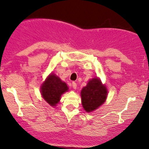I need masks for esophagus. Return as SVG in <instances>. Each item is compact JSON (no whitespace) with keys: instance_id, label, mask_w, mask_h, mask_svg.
Segmentation results:
<instances>
[{"instance_id":"34e87169","label":"esophagus","mask_w":149,"mask_h":149,"mask_svg":"<svg viewBox=\"0 0 149 149\" xmlns=\"http://www.w3.org/2000/svg\"><path fill=\"white\" fill-rule=\"evenodd\" d=\"M72 87H73V89H76L77 88V84L76 83H75V82H73V83H72Z\"/></svg>"}]
</instances>
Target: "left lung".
<instances>
[{
    "label": "left lung",
    "instance_id": "8db88e82",
    "mask_svg": "<svg viewBox=\"0 0 149 149\" xmlns=\"http://www.w3.org/2000/svg\"><path fill=\"white\" fill-rule=\"evenodd\" d=\"M107 89L97 78L89 80L87 85L81 90L82 105L87 112L95 110L105 102Z\"/></svg>",
    "mask_w": 149,
    "mask_h": 149
}]
</instances>
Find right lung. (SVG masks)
<instances>
[{
  "instance_id": "right-lung-1",
  "label": "right lung",
  "mask_w": 149,
  "mask_h": 149,
  "mask_svg": "<svg viewBox=\"0 0 149 149\" xmlns=\"http://www.w3.org/2000/svg\"><path fill=\"white\" fill-rule=\"evenodd\" d=\"M68 89L66 83L61 81L59 77L51 73L42 85L41 94L44 100L49 105L55 107L60 100L61 95L67 91Z\"/></svg>"
}]
</instances>
